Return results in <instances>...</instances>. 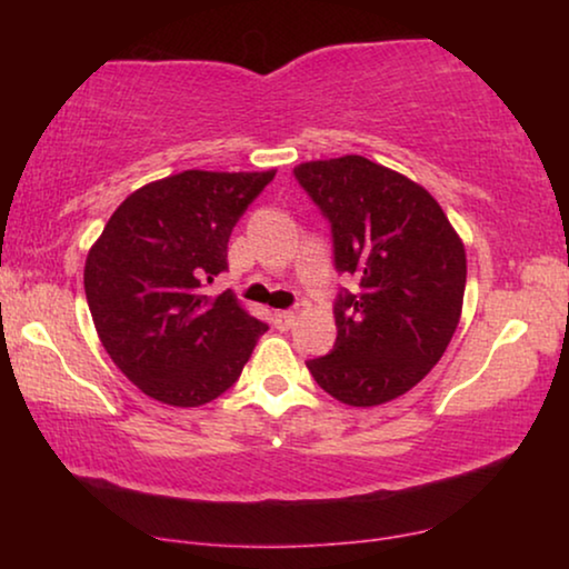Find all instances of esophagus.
Masks as SVG:
<instances>
[{
  "mask_svg": "<svg viewBox=\"0 0 569 569\" xmlns=\"http://www.w3.org/2000/svg\"><path fill=\"white\" fill-rule=\"evenodd\" d=\"M271 323H274V329H279V331L292 329L295 313H292V310H274V313H271Z\"/></svg>",
  "mask_w": 569,
  "mask_h": 569,
  "instance_id": "obj_1",
  "label": "esophagus"
}]
</instances>
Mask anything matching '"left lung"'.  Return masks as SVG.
Instances as JSON below:
<instances>
[{
	"label": "left lung",
	"mask_w": 569,
	"mask_h": 569,
	"mask_svg": "<svg viewBox=\"0 0 569 569\" xmlns=\"http://www.w3.org/2000/svg\"><path fill=\"white\" fill-rule=\"evenodd\" d=\"M331 228L333 269L357 279L333 300L337 341L310 376L349 407L407 393L440 360L461 318L466 251L438 201L360 154L292 170Z\"/></svg>",
	"instance_id": "obj_1"
}]
</instances>
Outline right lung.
I'll return each mask as SVG.
<instances>
[{"label": "right lung", "mask_w": 569, "mask_h": 569, "mask_svg": "<svg viewBox=\"0 0 569 569\" xmlns=\"http://www.w3.org/2000/svg\"><path fill=\"white\" fill-rule=\"evenodd\" d=\"M267 173H183L121 201L90 248L84 295L106 352L147 396L201 407L240 378L269 329L232 292L207 284L228 269V243Z\"/></svg>", "instance_id": "add662e5"}]
</instances>
